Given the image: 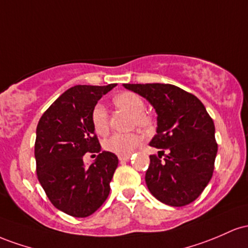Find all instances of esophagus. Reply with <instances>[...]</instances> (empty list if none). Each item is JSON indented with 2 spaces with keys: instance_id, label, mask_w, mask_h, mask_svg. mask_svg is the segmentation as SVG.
Returning <instances> with one entry per match:
<instances>
[{
  "instance_id": "1",
  "label": "esophagus",
  "mask_w": 248,
  "mask_h": 248,
  "mask_svg": "<svg viewBox=\"0 0 248 248\" xmlns=\"http://www.w3.org/2000/svg\"><path fill=\"white\" fill-rule=\"evenodd\" d=\"M118 159L121 161H126V160L130 159V155H119Z\"/></svg>"
}]
</instances>
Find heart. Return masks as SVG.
I'll return each mask as SVG.
<instances>
[{
	"label": "heart",
	"mask_w": 248,
	"mask_h": 248,
	"mask_svg": "<svg viewBox=\"0 0 248 248\" xmlns=\"http://www.w3.org/2000/svg\"><path fill=\"white\" fill-rule=\"evenodd\" d=\"M116 107L129 111L133 115V124L140 129H150L152 126V118L145 110V103L140 96L131 91H124L113 97ZM91 124L94 132L105 135L109 130V113L103 104H96L91 111ZM141 136L139 133H115L104 143L107 151L118 155H130L136 147L140 145Z\"/></svg>",
	"instance_id": "heart-1"
}]
</instances>
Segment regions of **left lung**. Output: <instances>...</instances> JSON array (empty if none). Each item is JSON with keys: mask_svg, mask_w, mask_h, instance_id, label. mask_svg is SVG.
I'll return each mask as SVG.
<instances>
[{"mask_svg": "<svg viewBox=\"0 0 248 248\" xmlns=\"http://www.w3.org/2000/svg\"><path fill=\"white\" fill-rule=\"evenodd\" d=\"M140 94L157 112V135L150 145L160 149L150 155L145 174L152 196L170 206H185L204 191L214 170L218 144L214 123L204 104L172 84H124ZM168 151L164 158L163 152Z\"/></svg>", "mask_w": 248, "mask_h": 248, "instance_id": "left-lung-1", "label": "left lung"}]
</instances>
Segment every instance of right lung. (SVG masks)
Returning a JSON list of instances; mask_svg holds the SVG:
<instances>
[{
    "mask_svg": "<svg viewBox=\"0 0 248 248\" xmlns=\"http://www.w3.org/2000/svg\"><path fill=\"white\" fill-rule=\"evenodd\" d=\"M115 87L75 85L50 105L37 124L38 182L51 204L71 217L91 216L110 193V182L118 166L117 155L103 151L90 166L83 163V155L101 151L91 111L103 94Z\"/></svg>",
    "mask_w": 248,
    "mask_h": 248,
    "instance_id": "add662e5",
    "label": "right lung"
}]
</instances>
